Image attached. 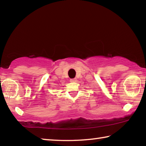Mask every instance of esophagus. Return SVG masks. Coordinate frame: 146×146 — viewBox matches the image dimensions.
<instances>
[{
  "label": "esophagus",
  "instance_id": "obj_1",
  "mask_svg": "<svg viewBox=\"0 0 146 146\" xmlns=\"http://www.w3.org/2000/svg\"><path fill=\"white\" fill-rule=\"evenodd\" d=\"M76 78H71V79H70V82H76Z\"/></svg>",
  "mask_w": 146,
  "mask_h": 146
}]
</instances>
